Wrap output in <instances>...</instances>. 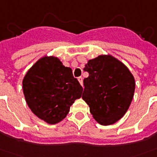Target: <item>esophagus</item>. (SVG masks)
<instances>
[{
	"instance_id": "34e87169",
	"label": "esophagus",
	"mask_w": 157,
	"mask_h": 157,
	"mask_svg": "<svg viewBox=\"0 0 157 157\" xmlns=\"http://www.w3.org/2000/svg\"><path fill=\"white\" fill-rule=\"evenodd\" d=\"M78 81H79V82H80V84H81V86H83V80H82V77H81V76L78 77Z\"/></svg>"
}]
</instances>
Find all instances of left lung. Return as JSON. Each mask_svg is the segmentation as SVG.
I'll list each match as a JSON object with an SVG mask.
<instances>
[{
	"label": "left lung",
	"mask_w": 157,
	"mask_h": 157,
	"mask_svg": "<svg viewBox=\"0 0 157 157\" xmlns=\"http://www.w3.org/2000/svg\"><path fill=\"white\" fill-rule=\"evenodd\" d=\"M84 71L83 99L93 118L101 125H110L125 114L131 105L135 80L128 68L111 55L89 60Z\"/></svg>",
	"instance_id": "left-lung-1"
}]
</instances>
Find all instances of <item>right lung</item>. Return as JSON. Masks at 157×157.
Listing matches in <instances>:
<instances>
[{
	"mask_svg": "<svg viewBox=\"0 0 157 157\" xmlns=\"http://www.w3.org/2000/svg\"><path fill=\"white\" fill-rule=\"evenodd\" d=\"M26 103L38 118L49 124L59 123L69 113L71 105L81 97L83 88L72 70L57 57L37 61L23 79Z\"/></svg>",
	"mask_w": 157,
	"mask_h": 157,
	"instance_id": "right-lung-1",
	"label": "right lung"
}]
</instances>
